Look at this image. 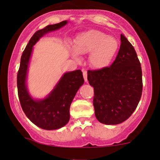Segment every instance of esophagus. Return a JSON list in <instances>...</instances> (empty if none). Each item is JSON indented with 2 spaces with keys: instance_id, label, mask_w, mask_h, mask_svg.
Here are the masks:
<instances>
[{
  "instance_id": "34e87169",
  "label": "esophagus",
  "mask_w": 160,
  "mask_h": 160,
  "mask_svg": "<svg viewBox=\"0 0 160 160\" xmlns=\"http://www.w3.org/2000/svg\"><path fill=\"white\" fill-rule=\"evenodd\" d=\"M82 74H83V78L85 80V82L88 81V78H87V71L85 69H82Z\"/></svg>"
}]
</instances>
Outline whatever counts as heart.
<instances>
[{"label": "heart", "instance_id": "1", "mask_svg": "<svg viewBox=\"0 0 160 160\" xmlns=\"http://www.w3.org/2000/svg\"><path fill=\"white\" fill-rule=\"evenodd\" d=\"M118 39L104 32L91 29L78 33L74 40V48L69 51L73 58L80 61V55H88V63L92 69L100 70L108 67L118 50Z\"/></svg>", "mask_w": 160, "mask_h": 160}]
</instances>
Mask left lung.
<instances>
[{
	"label": "left lung",
	"instance_id": "obj_1",
	"mask_svg": "<svg viewBox=\"0 0 160 160\" xmlns=\"http://www.w3.org/2000/svg\"><path fill=\"white\" fill-rule=\"evenodd\" d=\"M121 46L110 67L88 72L94 90L95 116L100 123L118 124L130 117L142 95V70L133 46L121 34Z\"/></svg>",
	"mask_w": 160,
	"mask_h": 160
}]
</instances>
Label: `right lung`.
Masks as SVG:
<instances>
[{"instance_id": "1", "label": "right lung", "mask_w": 160, "mask_h": 160, "mask_svg": "<svg viewBox=\"0 0 160 160\" xmlns=\"http://www.w3.org/2000/svg\"><path fill=\"white\" fill-rule=\"evenodd\" d=\"M67 20L47 25L33 34L23 51L18 73V97L25 114L36 126L46 130L58 129L69 122V108L76 93L84 83L80 69L62 74L52 90L42 99L34 98L28 88L27 78L33 46L50 32L65 26Z\"/></svg>"}]
</instances>
